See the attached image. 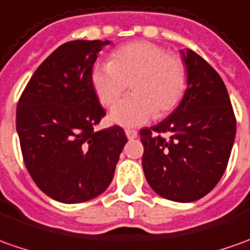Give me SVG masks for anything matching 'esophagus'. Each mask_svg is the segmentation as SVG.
Masks as SVG:
<instances>
[{
	"label": "esophagus",
	"mask_w": 250,
	"mask_h": 250,
	"mask_svg": "<svg viewBox=\"0 0 250 250\" xmlns=\"http://www.w3.org/2000/svg\"><path fill=\"white\" fill-rule=\"evenodd\" d=\"M125 135H127V138L128 139H134V138H137L138 132L135 131V130H130V128H127V130H125Z\"/></svg>",
	"instance_id": "obj_1"
}]
</instances>
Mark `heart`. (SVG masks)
<instances>
[{
	"label": "heart",
	"mask_w": 250,
	"mask_h": 250,
	"mask_svg": "<svg viewBox=\"0 0 250 250\" xmlns=\"http://www.w3.org/2000/svg\"><path fill=\"white\" fill-rule=\"evenodd\" d=\"M90 82L103 105H111L130 83L132 94L109 111L112 123L123 127L145 125L150 119L172 111L186 87V71L179 57L167 54L150 42H132L111 54L109 62L91 68Z\"/></svg>",
	"instance_id": "obj_1"
}]
</instances>
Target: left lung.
<instances>
[{"label": "left lung", "instance_id": "1", "mask_svg": "<svg viewBox=\"0 0 250 250\" xmlns=\"http://www.w3.org/2000/svg\"><path fill=\"white\" fill-rule=\"evenodd\" d=\"M186 86L181 103L164 120L141 130L142 167L163 198L197 201L225 174L235 138L230 97L219 74L193 50H181ZM160 132H168L166 140Z\"/></svg>", "mask_w": 250, "mask_h": 250}]
</instances>
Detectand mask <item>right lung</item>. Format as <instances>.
Segmentation results:
<instances>
[{
	"instance_id": "1",
	"label": "right lung",
	"mask_w": 250,
	"mask_h": 250,
	"mask_svg": "<svg viewBox=\"0 0 250 250\" xmlns=\"http://www.w3.org/2000/svg\"><path fill=\"white\" fill-rule=\"evenodd\" d=\"M111 41H71L37 68L19 100L16 130L24 164L46 196L64 204L89 201L112 182L127 137L105 116L90 82L98 53Z\"/></svg>"
}]
</instances>
